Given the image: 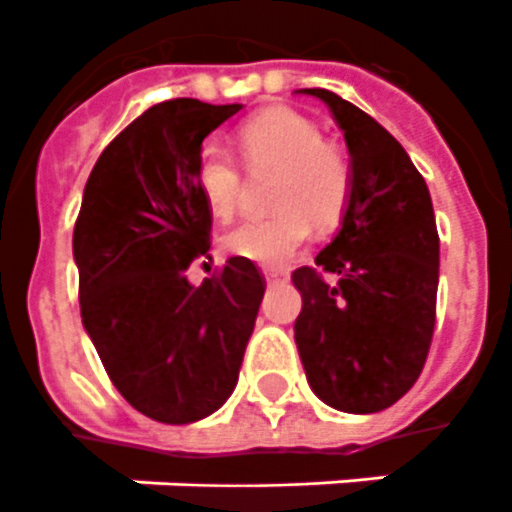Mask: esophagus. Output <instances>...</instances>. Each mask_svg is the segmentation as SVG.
<instances>
[{"instance_id": "obj_1", "label": "esophagus", "mask_w": 512, "mask_h": 512, "mask_svg": "<svg viewBox=\"0 0 512 512\" xmlns=\"http://www.w3.org/2000/svg\"><path fill=\"white\" fill-rule=\"evenodd\" d=\"M287 279V271H279V268H265V281L273 284V281H284Z\"/></svg>"}]
</instances>
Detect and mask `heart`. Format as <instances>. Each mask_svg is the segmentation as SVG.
I'll return each instance as SVG.
<instances>
[{
	"label": "heart",
	"mask_w": 512,
	"mask_h": 512,
	"mask_svg": "<svg viewBox=\"0 0 512 512\" xmlns=\"http://www.w3.org/2000/svg\"><path fill=\"white\" fill-rule=\"evenodd\" d=\"M239 148L252 175L279 172L271 204L279 212L252 217L225 236V249L260 265H284L303 249L311 223L335 228L353 188L348 156L327 143L319 124L292 108H265L241 124ZM196 185L217 217H233L244 201V170L228 151L207 146L196 159Z\"/></svg>",
	"instance_id": "heart-1"
}]
</instances>
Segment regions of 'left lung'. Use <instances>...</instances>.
<instances>
[{
    "label": "left lung",
    "instance_id": "obj_1",
    "mask_svg": "<svg viewBox=\"0 0 512 512\" xmlns=\"http://www.w3.org/2000/svg\"><path fill=\"white\" fill-rule=\"evenodd\" d=\"M345 132L353 188L332 244L292 273L305 377L340 412H382L420 377L436 327L438 231L425 177L393 135L321 87Z\"/></svg>",
    "mask_w": 512,
    "mask_h": 512
}]
</instances>
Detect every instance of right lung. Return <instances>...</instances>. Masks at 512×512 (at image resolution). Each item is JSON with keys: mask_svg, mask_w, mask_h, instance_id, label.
I'll return each instance as SVG.
<instances>
[{"mask_svg": "<svg viewBox=\"0 0 512 512\" xmlns=\"http://www.w3.org/2000/svg\"><path fill=\"white\" fill-rule=\"evenodd\" d=\"M239 103H156L106 146L74 225L82 324L116 390L156 422L185 425L228 401L265 279L231 257L201 287L212 209L196 185L201 140Z\"/></svg>", "mask_w": 512, "mask_h": 512, "instance_id": "1", "label": "right lung"}]
</instances>
